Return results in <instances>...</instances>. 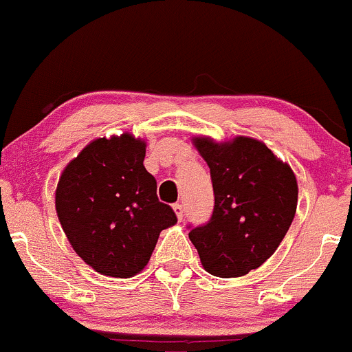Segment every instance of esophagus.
<instances>
[{"label":"esophagus","instance_id":"esophagus-1","mask_svg":"<svg viewBox=\"0 0 352 352\" xmlns=\"http://www.w3.org/2000/svg\"><path fill=\"white\" fill-rule=\"evenodd\" d=\"M173 210H175V213H176L177 220H183V217H184L183 205H181V203H175V205H173Z\"/></svg>","mask_w":352,"mask_h":352}]
</instances>
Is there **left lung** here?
I'll list each match as a JSON object with an SVG mask.
<instances>
[{
	"mask_svg": "<svg viewBox=\"0 0 352 352\" xmlns=\"http://www.w3.org/2000/svg\"><path fill=\"white\" fill-rule=\"evenodd\" d=\"M195 146L210 168L215 205L208 222L188 227L190 241L210 274L244 276L285 239L298 201L296 177L256 139L217 144L197 137Z\"/></svg>",
	"mask_w": 352,
	"mask_h": 352,
	"instance_id": "1",
	"label": "left lung"
}]
</instances>
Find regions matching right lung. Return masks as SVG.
Wrapping results in <instances>:
<instances>
[{"mask_svg":"<svg viewBox=\"0 0 352 352\" xmlns=\"http://www.w3.org/2000/svg\"><path fill=\"white\" fill-rule=\"evenodd\" d=\"M146 142L130 133L96 139L64 169L56 210L72 249L113 278L144 270L161 230L177 222L159 201L155 177L144 168Z\"/></svg>","mask_w":352,"mask_h":352,"instance_id":"obj_1","label":"right lung"}]
</instances>
